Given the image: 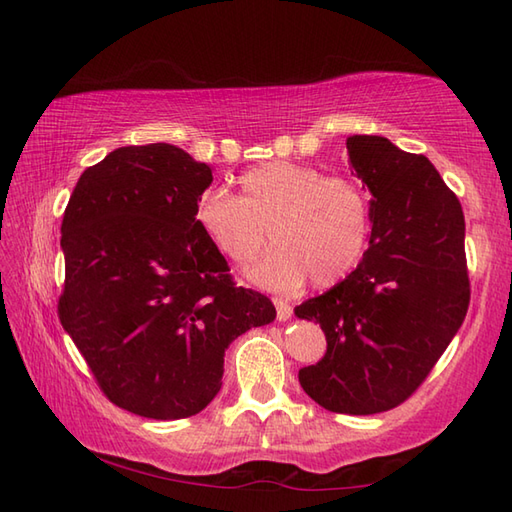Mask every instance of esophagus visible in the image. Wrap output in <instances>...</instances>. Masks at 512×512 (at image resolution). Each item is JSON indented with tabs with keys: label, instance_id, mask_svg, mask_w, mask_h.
Returning a JSON list of instances; mask_svg holds the SVG:
<instances>
[{
	"label": "esophagus",
	"instance_id": "esophagus-1",
	"mask_svg": "<svg viewBox=\"0 0 512 512\" xmlns=\"http://www.w3.org/2000/svg\"><path fill=\"white\" fill-rule=\"evenodd\" d=\"M275 308H277V319L279 321H288L292 317V306L284 299H275Z\"/></svg>",
	"mask_w": 512,
	"mask_h": 512
}]
</instances>
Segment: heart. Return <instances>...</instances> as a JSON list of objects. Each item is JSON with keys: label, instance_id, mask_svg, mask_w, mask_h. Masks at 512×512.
I'll use <instances>...</instances> for the list:
<instances>
[{"label": "heart", "instance_id": "heart-1", "mask_svg": "<svg viewBox=\"0 0 512 512\" xmlns=\"http://www.w3.org/2000/svg\"><path fill=\"white\" fill-rule=\"evenodd\" d=\"M237 184V198L222 189L204 191L193 220L235 266L262 255L270 228L277 248L250 270L257 284L292 290L310 277L317 288H330L361 264L372 233V206L356 180L270 160L244 171Z\"/></svg>", "mask_w": 512, "mask_h": 512}]
</instances>
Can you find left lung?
I'll return each instance as SVG.
<instances>
[{
  "label": "left lung",
  "mask_w": 512,
  "mask_h": 512,
  "mask_svg": "<svg viewBox=\"0 0 512 512\" xmlns=\"http://www.w3.org/2000/svg\"><path fill=\"white\" fill-rule=\"evenodd\" d=\"M345 145L372 193V233L350 275L295 308L328 341L317 365L299 369V383L323 409L372 416L422 385L466 317L464 213L429 158L383 136Z\"/></svg>",
  "instance_id": "8db88e82"
}]
</instances>
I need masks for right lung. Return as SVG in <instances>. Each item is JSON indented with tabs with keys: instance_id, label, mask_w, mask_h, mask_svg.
<instances>
[{
	"instance_id": "1",
	"label": "right lung",
	"mask_w": 512,
	"mask_h": 512,
	"mask_svg": "<svg viewBox=\"0 0 512 512\" xmlns=\"http://www.w3.org/2000/svg\"><path fill=\"white\" fill-rule=\"evenodd\" d=\"M211 182L176 145H132L85 169L65 206L61 325L103 394L136 416L200 413L222 387L228 345L277 317L262 292L233 284L195 226Z\"/></svg>"
}]
</instances>
